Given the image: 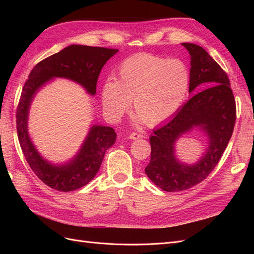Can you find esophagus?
<instances>
[{"label": "esophagus", "mask_w": 254, "mask_h": 254, "mask_svg": "<svg viewBox=\"0 0 254 254\" xmlns=\"http://www.w3.org/2000/svg\"><path fill=\"white\" fill-rule=\"evenodd\" d=\"M144 135L142 133H139V132H131L129 135V137L131 140H136V139H142Z\"/></svg>", "instance_id": "esophagus-1"}]
</instances>
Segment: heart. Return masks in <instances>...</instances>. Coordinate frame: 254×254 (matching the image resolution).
I'll use <instances>...</instances> for the list:
<instances>
[{
    "mask_svg": "<svg viewBox=\"0 0 254 254\" xmlns=\"http://www.w3.org/2000/svg\"><path fill=\"white\" fill-rule=\"evenodd\" d=\"M190 82V71L182 61L137 54L123 61L119 80L109 78L104 83V110L117 121L133 99L140 119L148 126H157L179 111L188 97Z\"/></svg>",
    "mask_w": 254,
    "mask_h": 254,
    "instance_id": "b5f03b06",
    "label": "heart"
}]
</instances>
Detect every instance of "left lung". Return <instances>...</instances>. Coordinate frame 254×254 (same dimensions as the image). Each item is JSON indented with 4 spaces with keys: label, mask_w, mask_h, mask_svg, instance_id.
Wrapping results in <instances>:
<instances>
[{
    "label": "left lung",
    "mask_w": 254,
    "mask_h": 254,
    "mask_svg": "<svg viewBox=\"0 0 254 254\" xmlns=\"http://www.w3.org/2000/svg\"><path fill=\"white\" fill-rule=\"evenodd\" d=\"M182 45L191 59L189 92L204 90L191 97L170 122L153 130L149 139L151 153L145 173L166 191L193 188L212 173L231 139L236 119L235 98L227 73L201 47L193 43ZM194 126L206 130L210 145L197 165L188 167L176 162L173 143Z\"/></svg>",
    "instance_id": "1"
}]
</instances>
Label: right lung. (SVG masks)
<instances>
[{
	"label": "right lung",
	"instance_id": "right-lung-1",
	"mask_svg": "<svg viewBox=\"0 0 254 254\" xmlns=\"http://www.w3.org/2000/svg\"><path fill=\"white\" fill-rule=\"evenodd\" d=\"M117 49L70 45L38 63L28 75L17 107V132L23 155L35 175L44 184L59 191H71L86 186L98 172L106 150L115 143L117 133L111 127L93 126L77 157L66 165L53 166L37 152L27 133L30 102L43 83L53 77L77 81L94 95L103 66Z\"/></svg>",
	"mask_w": 254,
	"mask_h": 254
}]
</instances>
